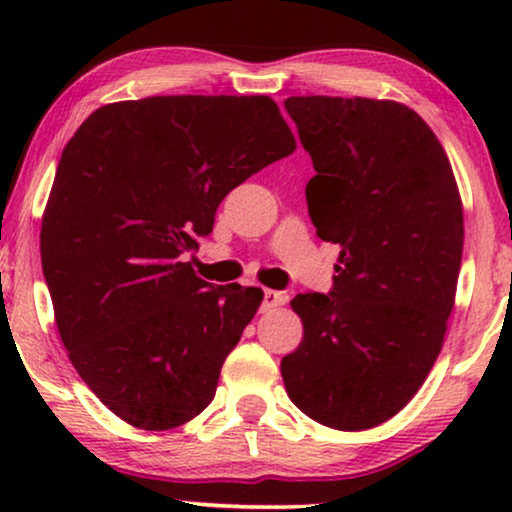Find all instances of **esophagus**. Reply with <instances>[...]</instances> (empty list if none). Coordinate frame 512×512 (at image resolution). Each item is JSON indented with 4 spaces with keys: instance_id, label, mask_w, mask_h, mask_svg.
<instances>
[{
    "instance_id": "1",
    "label": "esophagus",
    "mask_w": 512,
    "mask_h": 512,
    "mask_svg": "<svg viewBox=\"0 0 512 512\" xmlns=\"http://www.w3.org/2000/svg\"><path fill=\"white\" fill-rule=\"evenodd\" d=\"M286 303V296L279 291H272V289H265L263 291V310H275V307L284 305Z\"/></svg>"
}]
</instances>
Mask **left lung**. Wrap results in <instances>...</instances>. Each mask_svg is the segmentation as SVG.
<instances>
[{
  "label": "left lung",
  "instance_id": "obj_1",
  "mask_svg": "<svg viewBox=\"0 0 512 512\" xmlns=\"http://www.w3.org/2000/svg\"><path fill=\"white\" fill-rule=\"evenodd\" d=\"M310 153L305 198L340 244L333 289L298 293L303 342L282 359L286 394L314 422L363 431L403 410L436 363L457 293L464 209L447 153L394 100L289 97Z\"/></svg>",
  "mask_w": 512,
  "mask_h": 512
}]
</instances>
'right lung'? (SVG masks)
<instances>
[{
	"label": "right lung",
	"instance_id": "right-lung-1",
	"mask_svg": "<svg viewBox=\"0 0 512 512\" xmlns=\"http://www.w3.org/2000/svg\"><path fill=\"white\" fill-rule=\"evenodd\" d=\"M296 151L265 95L104 104L69 139L41 221V268L69 361L123 422L167 431L212 403L263 291L195 277L221 200Z\"/></svg>",
	"mask_w": 512,
	"mask_h": 512
}]
</instances>
